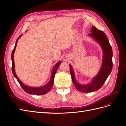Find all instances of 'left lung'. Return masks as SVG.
Returning a JSON list of instances; mask_svg holds the SVG:
<instances>
[{
	"label": "left lung",
	"instance_id": "8db88e82",
	"mask_svg": "<svg viewBox=\"0 0 126 126\" xmlns=\"http://www.w3.org/2000/svg\"><path fill=\"white\" fill-rule=\"evenodd\" d=\"M91 33L89 35L94 38L99 44L103 50L102 64L100 71L96 77H94L89 84L83 85H80L76 81L75 74L71 66L69 65L70 71L72 82L75 87L79 91L83 93H90L99 89L110 74L112 69V50L111 45H110L108 39L106 34L98 30L94 26H93L91 29Z\"/></svg>",
	"mask_w": 126,
	"mask_h": 126
}]
</instances>
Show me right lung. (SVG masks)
Returning a JSON list of instances; mask_svg holds the SVG:
<instances>
[{
  "mask_svg": "<svg viewBox=\"0 0 126 126\" xmlns=\"http://www.w3.org/2000/svg\"><path fill=\"white\" fill-rule=\"evenodd\" d=\"M21 36H22V35H21L17 38V39L16 40V44H15L14 48L13 50L12 51V53H11V60H12V72H13V74L14 76V77L17 79V81H18L19 83V84L21 86L22 88L23 89V90L25 91L26 93L29 94H36V95H42V94H46L50 90V89H51V88L53 86V84H54L55 75V74H56V72L57 69H58V68L59 67V65L61 64V62L60 61V62L57 63L56 65L55 66V67H54V68H53L52 71V73H51L50 80L46 85H45V86H43V87H41L36 88V87H28L27 86L24 85V83L21 81L18 78V77H17L16 74V72H15V63H14V52H15V49H16V47L17 41H18V40L19 39V38Z\"/></svg>",
  "mask_w": 126,
  "mask_h": 126,
  "instance_id": "1",
  "label": "right lung"
}]
</instances>
